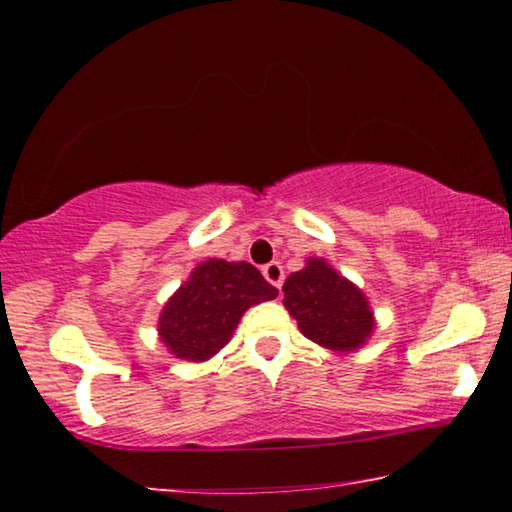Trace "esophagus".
<instances>
[{
    "label": "esophagus",
    "mask_w": 512,
    "mask_h": 512,
    "mask_svg": "<svg viewBox=\"0 0 512 512\" xmlns=\"http://www.w3.org/2000/svg\"><path fill=\"white\" fill-rule=\"evenodd\" d=\"M263 277L268 279L272 286L282 289V284H284V268L277 261H272L268 265H263Z\"/></svg>",
    "instance_id": "obj_1"
}]
</instances>
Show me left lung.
Returning <instances> with one entry per match:
<instances>
[{
    "instance_id": "1",
    "label": "left lung",
    "mask_w": 512,
    "mask_h": 512,
    "mask_svg": "<svg viewBox=\"0 0 512 512\" xmlns=\"http://www.w3.org/2000/svg\"><path fill=\"white\" fill-rule=\"evenodd\" d=\"M284 305L307 338L328 349L349 352L373 333L366 296L338 272L312 258L284 282Z\"/></svg>"
}]
</instances>
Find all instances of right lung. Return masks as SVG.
I'll use <instances>...</instances> for the list:
<instances>
[{
  "label": "right lung",
  "instance_id": "1",
  "mask_svg": "<svg viewBox=\"0 0 512 512\" xmlns=\"http://www.w3.org/2000/svg\"><path fill=\"white\" fill-rule=\"evenodd\" d=\"M275 296L251 263H200L160 314V338L179 359L205 361L226 347L251 305Z\"/></svg>",
  "mask_w": 512,
  "mask_h": 512
}]
</instances>
